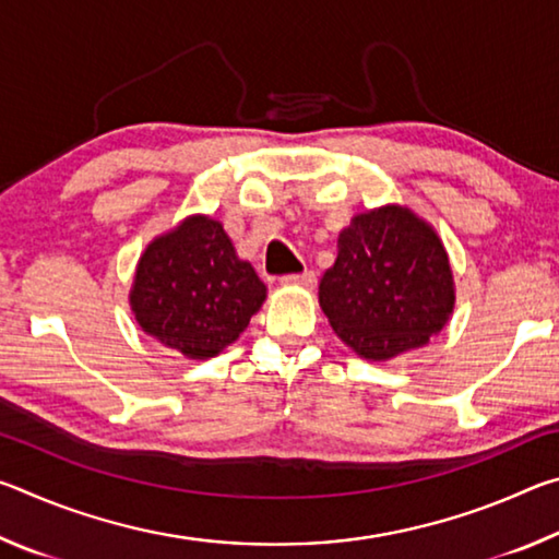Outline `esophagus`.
<instances>
[{"label":"esophagus","mask_w":559,"mask_h":559,"mask_svg":"<svg viewBox=\"0 0 559 559\" xmlns=\"http://www.w3.org/2000/svg\"><path fill=\"white\" fill-rule=\"evenodd\" d=\"M281 281L288 283V286H306V288H313L318 278H316L313 271H302V273H288V276H283Z\"/></svg>","instance_id":"1"}]
</instances>
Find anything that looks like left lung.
<instances>
[{"label": "left lung", "instance_id": "8db88e82", "mask_svg": "<svg viewBox=\"0 0 559 559\" xmlns=\"http://www.w3.org/2000/svg\"><path fill=\"white\" fill-rule=\"evenodd\" d=\"M320 308L355 353L390 359L447 325L453 308L449 257L429 224L402 206L353 219L320 281Z\"/></svg>", "mask_w": 559, "mask_h": 559}]
</instances>
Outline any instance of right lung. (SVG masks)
Returning <instances> with one entry per match:
<instances>
[{"instance_id":"obj_1","label":"right lung","mask_w":559,"mask_h":559,"mask_svg":"<svg viewBox=\"0 0 559 559\" xmlns=\"http://www.w3.org/2000/svg\"><path fill=\"white\" fill-rule=\"evenodd\" d=\"M266 298L249 261L236 257L222 224L192 216L147 246L130 306L140 328L192 359L234 343Z\"/></svg>"}]
</instances>
